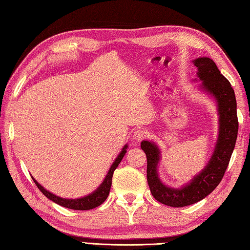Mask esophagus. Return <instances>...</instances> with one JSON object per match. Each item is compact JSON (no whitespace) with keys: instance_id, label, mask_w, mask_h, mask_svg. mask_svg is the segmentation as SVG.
I'll return each instance as SVG.
<instances>
[{"instance_id":"obj_1","label":"esophagus","mask_w":250,"mask_h":250,"mask_svg":"<svg viewBox=\"0 0 250 250\" xmlns=\"http://www.w3.org/2000/svg\"><path fill=\"white\" fill-rule=\"evenodd\" d=\"M146 137V131L144 129H137L134 134V139L136 141H141Z\"/></svg>"}]
</instances>
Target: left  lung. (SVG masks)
I'll return each instance as SVG.
<instances>
[{
  "label": "left lung",
  "instance_id": "left-lung-1",
  "mask_svg": "<svg viewBox=\"0 0 250 250\" xmlns=\"http://www.w3.org/2000/svg\"><path fill=\"white\" fill-rule=\"evenodd\" d=\"M193 63L197 67V76L202 81L201 89L213 97L218 106V140L208 164L186 186L177 189L167 187L161 181L157 172L161 159L160 149L152 141L141 142V149L146 155V179L152 195L156 201L171 207L192 205L216 189L225 176L237 138L236 99L230 82L221 74L210 58H197Z\"/></svg>",
  "mask_w": 250,
  "mask_h": 250
}]
</instances>
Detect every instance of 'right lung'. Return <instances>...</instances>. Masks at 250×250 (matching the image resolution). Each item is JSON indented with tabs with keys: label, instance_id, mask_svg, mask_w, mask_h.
I'll return each instance as SVG.
<instances>
[{
	"label": "right lung",
	"instance_id": "1",
	"mask_svg": "<svg viewBox=\"0 0 250 250\" xmlns=\"http://www.w3.org/2000/svg\"><path fill=\"white\" fill-rule=\"evenodd\" d=\"M127 146H128L125 145L123 149H122L121 153L118 155V157H116L115 161L113 162V164H112V166L110 167V169L108 171V174H106L104 182L101 183L98 189L94 191L93 193H90L89 195H86L84 197L74 198V200H68V198L59 197L57 195L53 194V193H50L49 191L45 190L44 188L41 186L40 183L37 180H35L33 177H32V179L35 182V185H37V187L40 189V191L42 192L43 194L46 196L47 198H49L50 201H53L54 203L58 204V205L63 206L65 208H70V209H74V210H89V209H93V208L100 206L101 204H103L106 200V197H108L110 189H111V185H112V177H113V172H114L116 168H118L121 161L123 160V157L126 153Z\"/></svg>",
	"mask_w": 250,
	"mask_h": 250
}]
</instances>
